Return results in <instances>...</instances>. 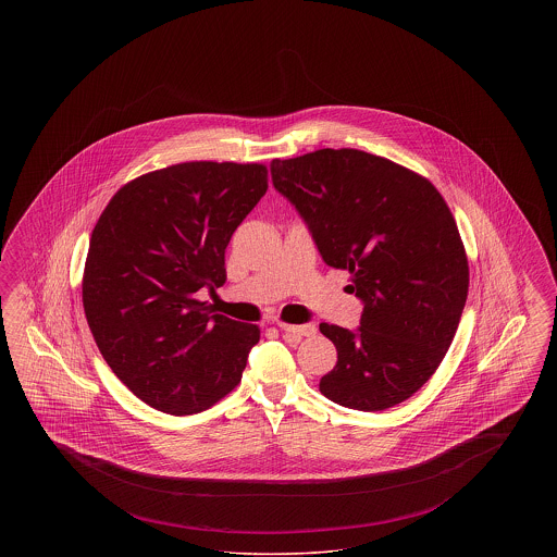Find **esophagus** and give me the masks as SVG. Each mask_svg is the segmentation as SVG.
<instances>
[{
  "label": "esophagus",
  "instance_id": "1",
  "mask_svg": "<svg viewBox=\"0 0 557 557\" xmlns=\"http://www.w3.org/2000/svg\"><path fill=\"white\" fill-rule=\"evenodd\" d=\"M282 332L294 334V336H313L318 332V327L313 323H305V325H290V323H277Z\"/></svg>",
  "mask_w": 557,
  "mask_h": 557
}]
</instances>
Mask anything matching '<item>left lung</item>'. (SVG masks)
I'll list each match as a JSON object with an SVG mask.
<instances>
[{"mask_svg": "<svg viewBox=\"0 0 557 557\" xmlns=\"http://www.w3.org/2000/svg\"><path fill=\"white\" fill-rule=\"evenodd\" d=\"M271 182L325 265L348 269L346 290L363 302L357 330L319 325L338 350L319 391L357 411L407 400L441 366L468 298V259L447 202L418 173L352 148L271 160Z\"/></svg>", "mask_w": 557, "mask_h": 557, "instance_id": "8db88e82", "label": "left lung"}]
</instances>
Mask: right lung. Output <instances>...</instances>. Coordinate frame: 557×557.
I'll return each instance as SVG.
<instances>
[{
    "label": "right lung",
    "mask_w": 557,
    "mask_h": 557,
    "mask_svg": "<svg viewBox=\"0 0 557 557\" xmlns=\"http://www.w3.org/2000/svg\"><path fill=\"white\" fill-rule=\"evenodd\" d=\"M265 191L263 164L182 162L121 187L100 214L83 309L110 370L146 405L191 416L238 386L261 332L196 292L225 284V248Z\"/></svg>",
    "instance_id": "add662e5"
}]
</instances>
